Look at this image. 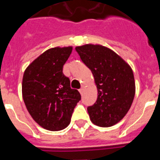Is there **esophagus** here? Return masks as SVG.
<instances>
[{
	"label": "esophagus",
	"mask_w": 160,
	"mask_h": 160,
	"mask_svg": "<svg viewBox=\"0 0 160 160\" xmlns=\"http://www.w3.org/2000/svg\"><path fill=\"white\" fill-rule=\"evenodd\" d=\"M79 91H80V93L81 94V95H82L83 91H84V86H82V87H81V88H80V90H79Z\"/></svg>",
	"instance_id": "obj_1"
}]
</instances>
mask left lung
Masks as SVG:
<instances>
[{
  "label": "left lung",
  "instance_id": "1",
  "mask_svg": "<svg viewBox=\"0 0 160 160\" xmlns=\"http://www.w3.org/2000/svg\"><path fill=\"white\" fill-rule=\"evenodd\" d=\"M80 59L92 72L98 96L87 107L95 125L107 128L126 115L135 95L131 67L115 52L102 45L85 44L75 48Z\"/></svg>",
  "mask_w": 160,
  "mask_h": 160
}]
</instances>
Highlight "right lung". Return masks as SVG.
Wrapping results in <instances>:
<instances>
[{"instance_id": "add662e5", "label": "right lung", "mask_w": 160, "mask_h": 160, "mask_svg": "<svg viewBox=\"0 0 160 160\" xmlns=\"http://www.w3.org/2000/svg\"><path fill=\"white\" fill-rule=\"evenodd\" d=\"M72 47L53 48L29 64L22 78V98L37 123L49 131H59L70 122L75 106L81 99L77 90L63 74V66Z\"/></svg>"}]
</instances>
